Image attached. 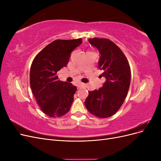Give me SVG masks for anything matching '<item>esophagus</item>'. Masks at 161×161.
<instances>
[{
  "label": "esophagus",
  "instance_id": "34e87169",
  "mask_svg": "<svg viewBox=\"0 0 161 161\" xmlns=\"http://www.w3.org/2000/svg\"><path fill=\"white\" fill-rule=\"evenodd\" d=\"M85 86V85L83 83H79L77 85V88L78 89H80V88H82V87H84Z\"/></svg>",
  "mask_w": 161,
  "mask_h": 161
}]
</instances>
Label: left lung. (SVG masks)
I'll use <instances>...</instances> for the list:
<instances>
[{
	"label": "left lung",
	"instance_id": "left-lung-1",
	"mask_svg": "<svg viewBox=\"0 0 161 161\" xmlns=\"http://www.w3.org/2000/svg\"><path fill=\"white\" fill-rule=\"evenodd\" d=\"M91 46L99 52V69L105 82L99 89L89 92L85 101L90 113L101 118L114 115L122 105L130 88L131 70L120 48L108 39H89Z\"/></svg>",
	"mask_w": 161,
	"mask_h": 161
}]
</instances>
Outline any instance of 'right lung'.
I'll return each instance as SVG.
<instances>
[{
  "label": "right lung",
  "instance_id": "right-lung-1",
  "mask_svg": "<svg viewBox=\"0 0 161 161\" xmlns=\"http://www.w3.org/2000/svg\"><path fill=\"white\" fill-rule=\"evenodd\" d=\"M81 43V38L55 40L32 62L30 75L32 92L42 111L52 118L63 116L70 109L76 87L61 81L56 74L66 66L72 52Z\"/></svg>",
  "mask_w": 161,
  "mask_h": 161
}]
</instances>
